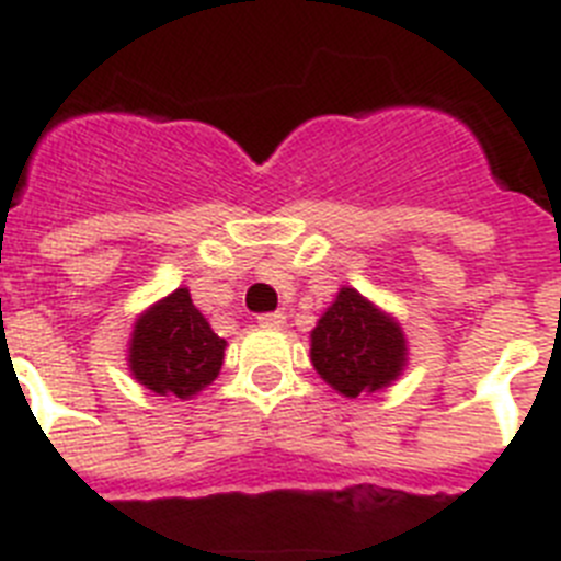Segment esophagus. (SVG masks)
<instances>
[{
    "label": "esophagus",
    "mask_w": 561,
    "mask_h": 561,
    "mask_svg": "<svg viewBox=\"0 0 561 561\" xmlns=\"http://www.w3.org/2000/svg\"><path fill=\"white\" fill-rule=\"evenodd\" d=\"M260 328H282L285 324V313L282 310H274V313H260L256 316Z\"/></svg>",
    "instance_id": "obj_1"
}]
</instances>
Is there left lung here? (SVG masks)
Returning a JSON list of instances; mask_svg holds the SVG:
<instances>
[{
    "instance_id": "1",
    "label": "left lung",
    "mask_w": 561,
    "mask_h": 561,
    "mask_svg": "<svg viewBox=\"0 0 561 561\" xmlns=\"http://www.w3.org/2000/svg\"><path fill=\"white\" fill-rule=\"evenodd\" d=\"M310 358L330 387L358 398L396 381L407 364V341L396 321L358 290L341 287L310 333Z\"/></svg>"
}]
</instances>
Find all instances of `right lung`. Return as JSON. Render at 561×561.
I'll list each match as a JSON object with an SVG mask.
<instances>
[{"label":"right lung","mask_w":561,"mask_h":561,"mask_svg":"<svg viewBox=\"0 0 561 561\" xmlns=\"http://www.w3.org/2000/svg\"><path fill=\"white\" fill-rule=\"evenodd\" d=\"M226 341L208 328L186 287L135 321L129 369L158 396L192 398L220 375Z\"/></svg>","instance_id":"add662e5"}]
</instances>
